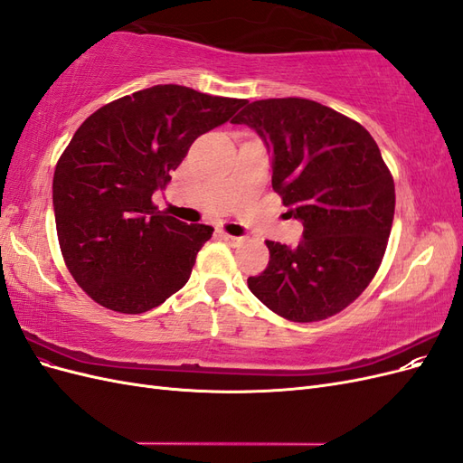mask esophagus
Returning a JSON list of instances; mask_svg holds the SVG:
<instances>
[{"label":"esophagus","instance_id":"1","mask_svg":"<svg viewBox=\"0 0 463 463\" xmlns=\"http://www.w3.org/2000/svg\"><path fill=\"white\" fill-rule=\"evenodd\" d=\"M220 237L226 243H230V245H240L243 240L241 237H235V235H230V233H223V232H220Z\"/></svg>","mask_w":463,"mask_h":463}]
</instances>
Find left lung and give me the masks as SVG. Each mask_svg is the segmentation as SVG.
<instances>
[{
	"mask_svg": "<svg viewBox=\"0 0 463 463\" xmlns=\"http://www.w3.org/2000/svg\"><path fill=\"white\" fill-rule=\"evenodd\" d=\"M247 125L272 158V189L303 223L298 247L266 241L249 276L253 296L293 322L325 320L354 303L383 262L396 191L374 138L357 121L305 98L247 102Z\"/></svg>",
	"mask_w": 463,
	"mask_h": 463,
	"instance_id": "1",
	"label": "left lung"
}]
</instances>
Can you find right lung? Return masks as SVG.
I'll list each match as a JSON object with an SVG mask.
<instances>
[{"mask_svg": "<svg viewBox=\"0 0 463 463\" xmlns=\"http://www.w3.org/2000/svg\"><path fill=\"white\" fill-rule=\"evenodd\" d=\"M245 100L156 85L96 109L53 172L61 255L75 282L106 309L138 315L187 284L214 228L187 226L152 204L194 138Z\"/></svg>", "mask_w": 463, "mask_h": 463, "instance_id": "obj_1", "label": "right lung"}]
</instances>
